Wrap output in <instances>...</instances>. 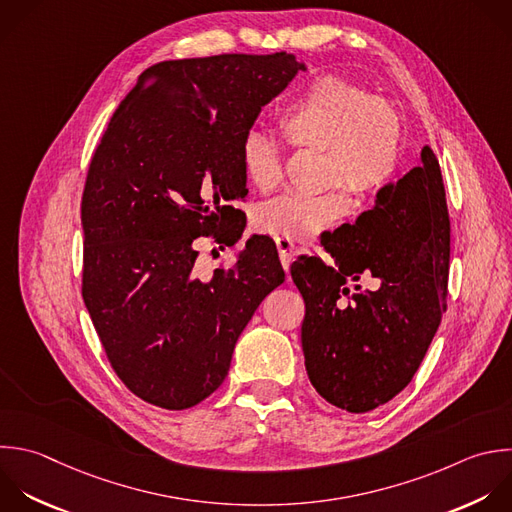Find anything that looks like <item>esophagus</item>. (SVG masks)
Listing matches in <instances>:
<instances>
[{
    "instance_id": "obj_1",
    "label": "esophagus",
    "mask_w": 512,
    "mask_h": 512,
    "mask_svg": "<svg viewBox=\"0 0 512 512\" xmlns=\"http://www.w3.org/2000/svg\"><path fill=\"white\" fill-rule=\"evenodd\" d=\"M274 242H276V248H278L280 262H282L284 270H288L290 260H292V254H294V244H292L288 238H282V236H276Z\"/></svg>"
}]
</instances>
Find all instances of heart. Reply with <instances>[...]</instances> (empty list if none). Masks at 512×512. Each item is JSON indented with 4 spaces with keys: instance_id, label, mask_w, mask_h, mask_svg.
Listing matches in <instances>:
<instances>
[{
    "instance_id": "1",
    "label": "heart",
    "mask_w": 512,
    "mask_h": 512,
    "mask_svg": "<svg viewBox=\"0 0 512 512\" xmlns=\"http://www.w3.org/2000/svg\"><path fill=\"white\" fill-rule=\"evenodd\" d=\"M276 124L288 146L322 148L324 184L334 186L320 194H290L262 204L254 224L266 234L292 240L320 234L344 216V187L356 198H368L392 182L402 162V120L396 108L336 76L308 84ZM240 164L260 192L274 190L282 180V156L258 132L244 136Z\"/></svg>"
}]
</instances>
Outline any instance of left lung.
Instances as JSON below:
<instances>
[{
    "instance_id": "left-lung-1",
    "label": "left lung",
    "mask_w": 512,
    "mask_h": 512,
    "mask_svg": "<svg viewBox=\"0 0 512 512\" xmlns=\"http://www.w3.org/2000/svg\"><path fill=\"white\" fill-rule=\"evenodd\" d=\"M332 258L290 266L306 314L308 378L330 404L368 412L392 400L418 370L448 300L450 220L436 154L382 188L354 224L322 232ZM374 277L379 288L357 282Z\"/></svg>"
}]
</instances>
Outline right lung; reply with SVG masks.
<instances>
[{"label": "right lung", "instance_id": "obj_1", "mask_svg": "<svg viewBox=\"0 0 512 512\" xmlns=\"http://www.w3.org/2000/svg\"><path fill=\"white\" fill-rule=\"evenodd\" d=\"M298 70L286 52L154 64L92 156L82 296L114 372L150 404L184 410L208 398L248 320L284 282L268 236L250 238L210 282L194 268V240L210 234L220 250L240 240L244 212L230 202L248 194L242 140Z\"/></svg>", "mask_w": 512, "mask_h": 512}]
</instances>
